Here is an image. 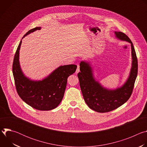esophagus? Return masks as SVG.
Masks as SVG:
<instances>
[{"label":"esophagus","instance_id":"34e87169","mask_svg":"<svg viewBox=\"0 0 147 147\" xmlns=\"http://www.w3.org/2000/svg\"><path fill=\"white\" fill-rule=\"evenodd\" d=\"M79 72H80V66L78 65V66H77V70H76V73L77 74V73H79Z\"/></svg>","mask_w":147,"mask_h":147}]
</instances>
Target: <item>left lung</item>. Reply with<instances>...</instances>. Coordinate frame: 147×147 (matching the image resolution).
<instances>
[{"label":"left lung","mask_w":147,"mask_h":147,"mask_svg":"<svg viewBox=\"0 0 147 147\" xmlns=\"http://www.w3.org/2000/svg\"><path fill=\"white\" fill-rule=\"evenodd\" d=\"M116 38L131 44V67L129 76L122 86L115 89L104 87L95 78L90 62L82 60L78 73L82 96L88 107L99 113L112 111L121 106L130 98L138 73V62L136 51L130 39L121 32L115 31Z\"/></svg>","instance_id":"obj_1"}]
</instances>
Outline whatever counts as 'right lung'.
<instances>
[{"label":"right lung","mask_w":147,"mask_h":147,"mask_svg":"<svg viewBox=\"0 0 147 147\" xmlns=\"http://www.w3.org/2000/svg\"><path fill=\"white\" fill-rule=\"evenodd\" d=\"M40 29V27L31 29L23 38ZM22 42L21 40L13 63V74L17 92L23 100L32 108L39 111L52 110L61 102L66 90L67 78L75 73L77 66L75 65L60 66L42 80H32L24 74L20 66L19 55Z\"/></svg>","instance_id":"1"}]
</instances>
